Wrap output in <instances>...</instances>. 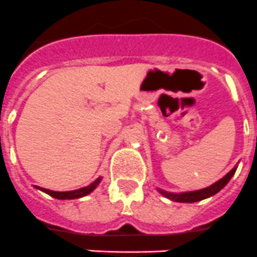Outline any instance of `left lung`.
Wrapping results in <instances>:
<instances>
[{"mask_svg": "<svg viewBox=\"0 0 257 257\" xmlns=\"http://www.w3.org/2000/svg\"><path fill=\"white\" fill-rule=\"evenodd\" d=\"M235 170L237 167L229 171L228 174L224 176L222 179H220L219 181H216L215 184L210 185V187L205 188V189H201V190H194V192H185V193H169V192H165V190H160V193L162 196L167 197L169 199L175 202H184V203H193V202H198L202 201V199L208 198V197L213 196V194H216L217 192L222 189V188L225 187L226 184L229 183V180L231 179V176L234 175Z\"/></svg>", "mask_w": 257, "mask_h": 257, "instance_id": "8db88e82", "label": "left lung"}]
</instances>
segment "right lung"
<instances>
[{
  "mask_svg": "<svg viewBox=\"0 0 257 257\" xmlns=\"http://www.w3.org/2000/svg\"><path fill=\"white\" fill-rule=\"evenodd\" d=\"M101 181V178H97L94 183H91L90 185L85 188H81V189H77V190H70V192H54V190H49V189H45V188H40V187H36L37 189L42 190V192L47 193L49 196L54 197L56 199H77V198H81V197H85L87 194L92 192L95 188L99 185V183Z\"/></svg>",
  "mask_w": 257,
  "mask_h": 257,
  "instance_id": "right-lung-1",
  "label": "right lung"
}]
</instances>
